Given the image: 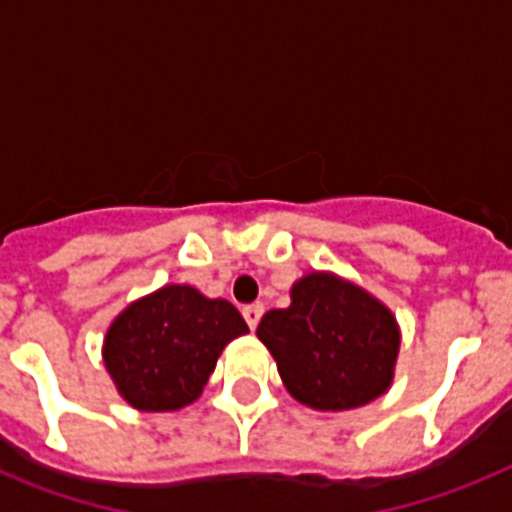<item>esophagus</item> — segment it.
Instances as JSON below:
<instances>
[{
    "label": "esophagus",
    "mask_w": 512,
    "mask_h": 512,
    "mask_svg": "<svg viewBox=\"0 0 512 512\" xmlns=\"http://www.w3.org/2000/svg\"><path fill=\"white\" fill-rule=\"evenodd\" d=\"M261 315H264V305H248L243 307V318H246L248 328L256 330V325H259Z\"/></svg>",
    "instance_id": "34e87169"
}]
</instances>
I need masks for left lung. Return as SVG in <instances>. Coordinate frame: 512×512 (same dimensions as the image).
I'll list each match as a JSON object with an SVG mask.
<instances>
[{
    "mask_svg": "<svg viewBox=\"0 0 512 512\" xmlns=\"http://www.w3.org/2000/svg\"><path fill=\"white\" fill-rule=\"evenodd\" d=\"M256 336L277 361L289 395L307 408H361L384 395L395 377V315L328 271L295 282L292 305L266 312Z\"/></svg>",
    "mask_w": 512,
    "mask_h": 512,
    "instance_id": "left-lung-1",
    "label": "left lung"
}]
</instances>
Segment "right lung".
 <instances>
[{"mask_svg": "<svg viewBox=\"0 0 512 512\" xmlns=\"http://www.w3.org/2000/svg\"><path fill=\"white\" fill-rule=\"evenodd\" d=\"M243 333L246 320L228 300L166 284L117 315L102 356L122 400L143 413H166L202 395L217 356Z\"/></svg>", "mask_w": 512, "mask_h": 512, "instance_id": "add662e5", "label": "right lung"}]
</instances>
